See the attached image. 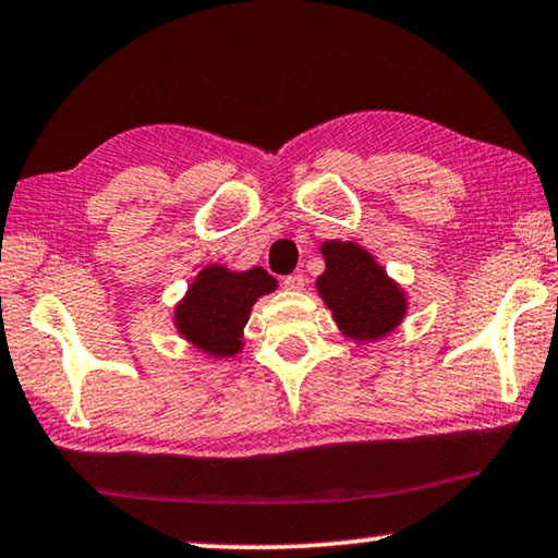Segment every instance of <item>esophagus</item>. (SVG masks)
<instances>
[{
    "instance_id": "esophagus-1",
    "label": "esophagus",
    "mask_w": 558,
    "mask_h": 558,
    "mask_svg": "<svg viewBox=\"0 0 558 558\" xmlns=\"http://www.w3.org/2000/svg\"><path fill=\"white\" fill-rule=\"evenodd\" d=\"M303 286H305L303 272H293V276L282 278V288L286 290H303Z\"/></svg>"
}]
</instances>
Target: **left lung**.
<instances>
[{
  "instance_id": "left-lung-1",
  "label": "left lung",
  "mask_w": 558,
  "mask_h": 558,
  "mask_svg": "<svg viewBox=\"0 0 558 558\" xmlns=\"http://www.w3.org/2000/svg\"><path fill=\"white\" fill-rule=\"evenodd\" d=\"M320 251L326 257V272L318 278V293L348 338H384L403 320L405 298L401 288L368 251L340 240L323 243Z\"/></svg>"
}]
</instances>
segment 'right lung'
<instances>
[{
    "label": "right lung",
    "mask_w": 558,
    "mask_h": 558,
    "mask_svg": "<svg viewBox=\"0 0 558 558\" xmlns=\"http://www.w3.org/2000/svg\"><path fill=\"white\" fill-rule=\"evenodd\" d=\"M278 280L268 270L230 272L210 265L190 286L185 301L174 311L182 338L210 355H235L243 345V326L257 298L272 293Z\"/></svg>",
    "instance_id": "1"
}]
</instances>
